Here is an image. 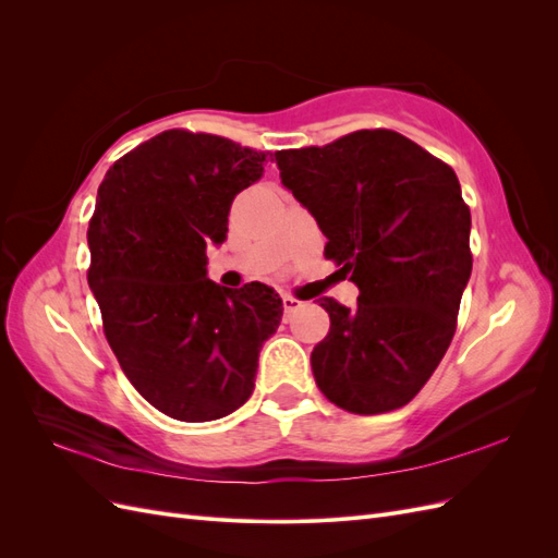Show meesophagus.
<instances>
[{
  "mask_svg": "<svg viewBox=\"0 0 558 558\" xmlns=\"http://www.w3.org/2000/svg\"><path fill=\"white\" fill-rule=\"evenodd\" d=\"M281 305H283L286 314H291V312H295L302 305V302L298 298H293V295H281Z\"/></svg>",
  "mask_w": 558,
  "mask_h": 558,
  "instance_id": "esophagus-1",
  "label": "esophagus"
}]
</instances>
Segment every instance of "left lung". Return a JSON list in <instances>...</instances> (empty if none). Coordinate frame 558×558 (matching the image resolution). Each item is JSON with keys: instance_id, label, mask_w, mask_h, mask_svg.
Listing matches in <instances>:
<instances>
[{"instance_id": "obj_1", "label": "left lung", "mask_w": 558, "mask_h": 558, "mask_svg": "<svg viewBox=\"0 0 558 558\" xmlns=\"http://www.w3.org/2000/svg\"><path fill=\"white\" fill-rule=\"evenodd\" d=\"M275 160L328 238L324 256L359 286L353 310L318 300L330 330L312 351L316 386L353 414L402 408L447 353L472 272L459 179L384 128L277 150Z\"/></svg>"}]
</instances>
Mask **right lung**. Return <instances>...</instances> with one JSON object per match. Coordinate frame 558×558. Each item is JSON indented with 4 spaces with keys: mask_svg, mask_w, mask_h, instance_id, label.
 <instances>
[{
    "mask_svg": "<svg viewBox=\"0 0 558 558\" xmlns=\"http://www.w3.org/2000/svg\"><path fill=\"white\" fill-rule=\"evenodd\" d=\"M265 150L207 132L165 130L116 160L88 226V283L107 342L140 396L199 424L248 400L258 353L283 314L260 281L207 279L230 205L263 177Z\"/></svg>",
    "mask_w": 558,
    "mask_h": 558,
    "instance_id": "add662e5",
    "label": "right lung"
}]
</instances>
